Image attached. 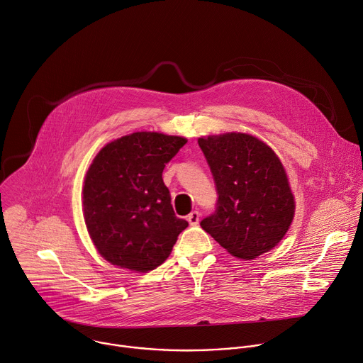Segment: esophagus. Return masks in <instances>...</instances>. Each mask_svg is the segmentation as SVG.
Instances as JSON below:
<instances>
[{"label":"esophagus","mask_w":363,"mask_h":363,"mask_svg":"<svg viewBox=\"0 0 363 363\" xmlns=\"http://www.w3.org/2000/svg\"><path fill=\"white\" fill-rule=\"evenodd\" d=\"M186 219H188V222H189L191 225H198V223H199V212H198V211H192V212L186 216Z\"/></svg>","instance_id":"34e87169"}]
</instances>
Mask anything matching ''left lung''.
Returning a JSON list of instances; mask_svg holds the SVG:
<instances>
[{
  "mask_svg": "<svg viewBox=\"0 0 363 363\" xmlns=\"http://www.w3.org/2000/svg\"><path fill=\"white\" fill-rule=\"evenodd\" d=\"M198 144L211 168L218 202L201 226L230 255L254 259L288 232L295 199L278 155L240 133L209 135Z\"/></svg>",
  "mask_w": 363,
  "mask_h": 363,
  "instance_id": "1",
  "label": "left lung"
}]
</instances>
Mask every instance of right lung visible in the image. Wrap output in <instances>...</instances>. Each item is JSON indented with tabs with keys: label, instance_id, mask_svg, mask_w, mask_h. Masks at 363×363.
<instances>
[{
	"label": "right lung",
	"instance_id": "add662e5",
	"mask_svg": "<svg viewBox=\"0 0 363 363\" xmlns=\"http://www.w3.org/2000/svg\"><path fill=\"white\" fill-rule=\"evenodd\" d=\"M185 144L182 137L134 133L94 158L82 189L84 219L96 251L112 265L155 269L188 226L175 216L162 181L165 165Z\"/></svg>",
	"mask_w": 363,
	"mask_h": 363
}]
</instances>
